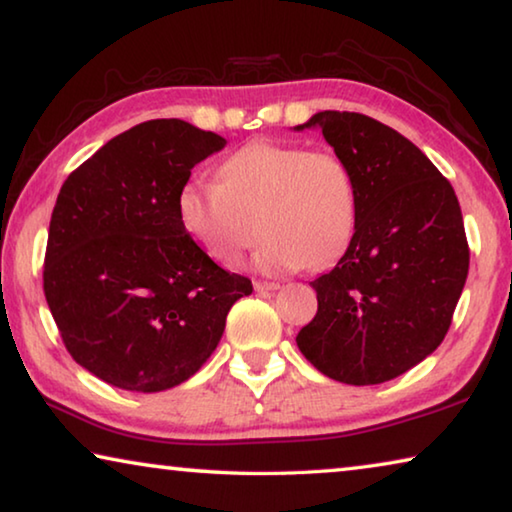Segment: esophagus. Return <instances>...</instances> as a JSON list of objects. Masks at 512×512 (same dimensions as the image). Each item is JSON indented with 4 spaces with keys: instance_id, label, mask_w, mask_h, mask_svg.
I'll list each match as a JSON object with an SVG mask.
<instances>
[{
    "instance_id": "1",
    "label": "esophagus",
    "mask_w": 512,
    "mask_h": 512,
    "mask_svg": "<svg viewBox=\"0 0 512 512\" xmlns=\"http://www.w3.org/2000/svg\"><path fill=\"white\" fill-rule=\"evenodd\" d=\"M254 288H256V292H274V290H279L281 286H279V283H274V281H256Z\"/></svg>"
}]
</instances>
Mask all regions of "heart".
<instances>
[{"label":"heart","instance_id":"1","mask_svg":"<svg viewBox=\"0 0 512 512\" xmlns=\"http://www.w3.org/2000/svg\"><path fill=\"white\" fill-rule=\"evenodd\" d=\"M358 183L331 149L251 140L226 156L217 181L179 192V220L215 261L229 263L261 238L254 265L267 274L320 270L349 249L358 226Z\"/></svg>","mask_w":512,"mask_h":512}]
</instances>
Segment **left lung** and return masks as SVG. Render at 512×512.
I'll list each match as a JSON object with an SVG mask.
<instances>
[{"label": "left lung", "instance_id": "8db88e82", "mask_svg": "<svg viewBox=\"0 0 512 512\" xmlns=\"http://www.w3.org/2000/svg\"><path fill=\"white\" fill-rule=\"evenodd\" d=\"M295 129L322 131L354 170L360 199L345 256L311 281L317 313L297 347L333 381L397 379L440 347L465 288L469 247L456 192L413 142L374 117L322 111Z\"/></svg>", "mask_w": 512, "mask_h": 512}]
</instances>
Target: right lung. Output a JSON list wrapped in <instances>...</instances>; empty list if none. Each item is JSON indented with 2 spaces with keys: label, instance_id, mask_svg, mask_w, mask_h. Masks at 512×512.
Here are the masks:
<instances>
[{
  "label": "right lung",
  "instance_id": "add662e5",
  "mask_svg": "<svg viewBox=\"0 0 512 512\" xmlns=\"http://www.w3.org/2000/svg\"><path fill=\"white\" fill-rule=\"evenodd\" d=\"M226 145L183 120H149L108 140L58 192L45 297L65 349L97 379L131 392L188 381L251 295L188 236L179 192Z\"/></svg>",
  "mask_w": 512,
  "mask_h": 512
}]
</instances>
